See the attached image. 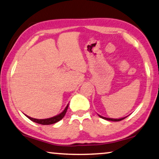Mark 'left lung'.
<instances>
[{
  "instance_id": "obj_1",
  "label": "left lung",
  "mask_w": 159,
  "mask_h": 159,
  "mask_svg": "<svg viewBox=\"0 0 159 159\" xmlns=\"http://www.w3.org/2000/svg\"><path fill=\"white\" fill-rule=\"evenodd\" d=\"M98 116H99V117H101V118H103V119L107 120H111V121H120V120H122L123 119H124V118L127 117V116H125V117L121 118H106V117L101 116H100V115H98Z\"/></svg>"
}]
</instances>
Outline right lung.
Masks as SVG:
<instances>
[{
	"mask_svg": "<svg viewBox=\"0 0 159 159\" xmlns=\"http://www.w3.org/2000/svg\"><path fill=\"white\" fill-rule=\"evenodd\" d=\"M68 107V104L66 106V107L65 108V109L63 111V112H61L60 114L57 115V116H56L49 118H46V119H37V118H34L25 115H25L26 116L29 118L30 120H31L32 121H34L35 123H37V124H42V125H51V124H56V123L59 121V120H61L63 117H64L66 111H67Z\"/></svg>",
	"mask_w": 159,
	"mask_h": 159,
	"instance_id": "right-lung-1",
	"label": "right lung"
}]
</instances>
